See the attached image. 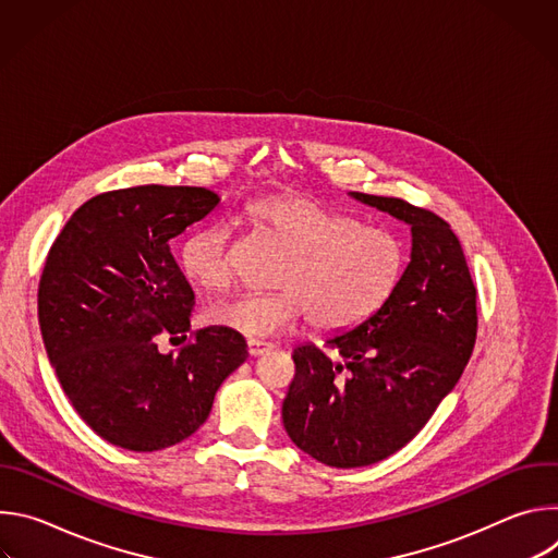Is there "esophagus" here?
Masks as SVG:
<instances>
[{
	"instance_id": "34e87169",
	"label": "esophagus",
	"mask_w": 558,
	"mask_h": 558,
	"mask_svg": "<svg viewBox=\"0 0 558 558\" xmlns=\"http://www.w3.org/2000/svg\"><path fill=\"white\" fill-rule=\"evenodd\" d=\"M271 349H274V344H271V342H265V340H250V342H247V351H250L252 357L265 355V353H269Z\"/></svg>"
}]
</instances>
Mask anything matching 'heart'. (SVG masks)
<instances>
[{
    "label": "heart",
    "mask_w": 558,
    "mask_h": 558,
    "mask_svg": "<svg viewBox=\"0 0 558 558\" xmlns=\"http://www.w3.org/2000/svg\"><path fill=\"white\" fill-rule=\"evenodd\" d=\"M247 218L289 250L276 276L280 289L209 306V325L265 340L308 317L313 329L340 333L373 315L402 278L404 243L388 227L362 225L349 214L293 194L252 203ZM179 263L196 287L225 291L233 280L229 229H194L181 245Z\"/></svg>",
    "instance_id": "obj_1"
}]
</instances>
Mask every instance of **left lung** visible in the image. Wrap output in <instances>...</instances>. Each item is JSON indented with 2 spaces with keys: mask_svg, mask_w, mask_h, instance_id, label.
<instances>
[{
  "mask_svg": "<svg viewBox=\"0 0 558 558\" xmlns=\"http://www.w3.org/2000/svg\"><path fill=\"white\" fill-rule=\"evenodd\" d=\"M411 227V263L364 323L293 349L282 402L291 441L333 468L377 463L404 448L459 381L476 340V289L459 238L437 214L402 198L351 192Z\"/></svg>",
  "mask_w": 558,
  "mask_h": 558,
  "instance_id": "obj_1",
  "label": "left lung"
}]
</instances>
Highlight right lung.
Masks as SVG:
<instances>
[{
	"mask_svg": "<svg viewBox=\"0 0 558 558\" xmlns=\"http://www.w3.org/2000/svg\"><path fill=\"white\" fill-rule=\"evenodd\" d=\"M218 203L205 187L106 192L70 216L48 252L37 293L48 360L74 411L119 448L154 452L194 435L250 355L222 327L196 331L179 353L156 347L158 336L187 338L194 306L170 241Z\"/></svg>",
	"mask_w": 558,
	"mask_h": 558,
	"instance_id": "1",
	"label": "right lung"
}]
</instances>
